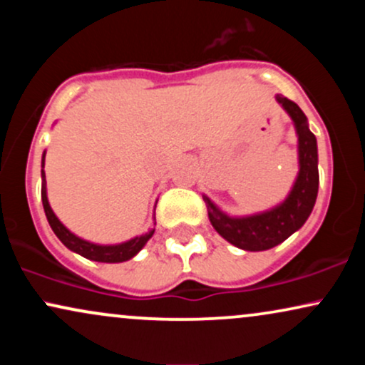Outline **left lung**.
Wrapping results in <instances>:
<instances>
[{
  "instance_id": "1",
  "label": "left lung",
  "mask_w": 365,
  "mask_h": 365,
  "mask_svg": "<svg viewBox=\"0 0 365 365\" xmlns=\"http://www.w3.org/2000/svg\"><path fill=\"white\" fill-rule=\"evenodd\" d=\"M276 103L290 116L297 135V159L299 171L293 180L287 197L278 204L252 215L232 216L225 212L215 200L202 194L207 207V216L212 228L232 245L249 252L273 249L302 228L311 216L319 188V170H317V140L309 128L307 116L290 99L274 96Z\"/></svg>"
}]
</instances>
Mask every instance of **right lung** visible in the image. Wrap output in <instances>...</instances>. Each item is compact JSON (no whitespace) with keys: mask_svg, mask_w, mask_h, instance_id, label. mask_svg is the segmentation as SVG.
I'll return each mask as SVG.
<instances>
[{"mask_svg":"<svg viewBox=\"0 0 365 365\" xmlns=\"http://www.w3.org/2000/svg\"><path fill=\"white\" fill-rule=\"evenodd\" d=\"M44 161H46V150L43 153V159H41V180H43V185H41V199H43V207H44L46 217H48V223L54 232V235L60 238V242L66 247V249H70L75 254L82 255V257L91 259V261L111 262V264L130 261V259L135 257V255L144 249L145 244L150 240V237L154 235V230L156 228H150L149 232L130 238V240L120 242V244H96V242L86 240V238L75 235L73 232H70V230L61 223L60 217L54 215L51 204H49L48 200ZM156 204H154V211H156ZM154 211H153V223L156 225V215H154Z\"/></svg>","mask_w":365,"mask_h":365,"instance_id":"1","label":"right lung"}]
</instances>
